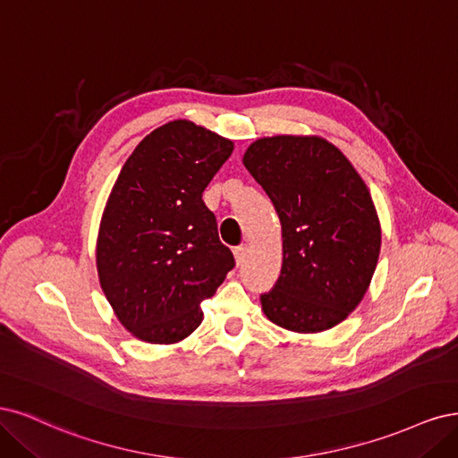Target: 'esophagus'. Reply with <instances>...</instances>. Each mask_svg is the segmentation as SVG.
<instances>
[{
    "label": "esophagus",
    "mask_w": 458,
    "mask_h": 458,
    "mask_svg": "<svg viewBox=\"0 0 458 458\" xmlns=\"http://www.w3.org/2000/svg\"><path fill=\"white\" fill-rule=\"evenodd\" d=\"M247 245H240V247H235L233 249V257H235V262H238V267L240 264H243L245 262V259H247Z\"/></svg>",
    "instance_id": "1"
}]
</instances>
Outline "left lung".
Returning a JSON list of instances; mask_svg holds the SVG:
<instances>
[{
	"instance_id": "1",
	"label": "left lung",
	"mask_w": 458,
	"mask_h": 458,
	"mask_svg": "<svg viewBox=\"0 0 458 458\" xmlns=\"http://www.w3.org/2000/svg\"><path fill=\"white\" fill-rule=\"evenodd\" d=\"M243 165L282 223V274L260 297L264 316L301 335L338 326L363 301L378 262L380 220L367 184L318 135L257 139Z\"/></svg>"
}]
</instances>
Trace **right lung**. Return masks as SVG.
I'll list each match as a JSON object with an SVG mask.
<instances>
[{
    "label": "right lung",
    "mask_w": 458,
    "mask_h": 458,
    "mask_svg": "<svg viewBox=\"0 0 458 458\" xmlns=\"http://www.w3.org/2000/svg\"><path fill=\"white\" fill-rule=\"evenodd\" d=\"M233 142L190 120L146 135L112 186L97 235L98 282L117 321L139 341L176 344L203 321L233 268L201 199Z\"/></svg>",
    "instance_id": "obj_1"
}]
</instances>
